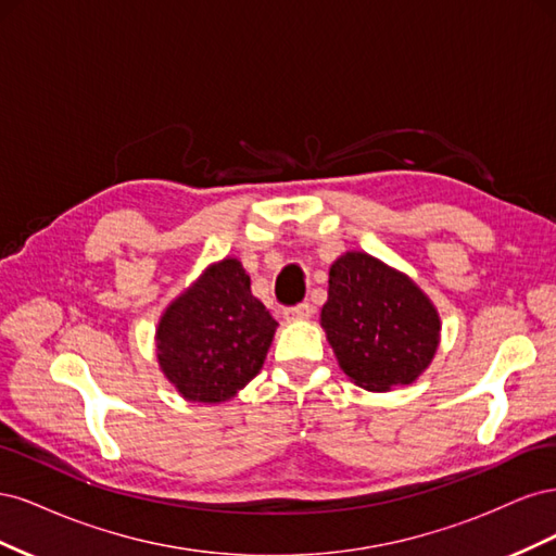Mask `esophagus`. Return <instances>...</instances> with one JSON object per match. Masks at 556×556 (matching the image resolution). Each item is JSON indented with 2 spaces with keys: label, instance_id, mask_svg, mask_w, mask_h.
<instances>
[{
  "label": "esophagus",
  "instance_id": "1",
  "mask_svg": "<svg viewBox=\"0 0 556 556\" xmlns=\"http://www.w3.org/2000/svg\"><path fill=\"white\" fill-rule=\"evenodd\" d=\"M282 315H285V319H288V323H299V319L313 317V306L308 304V301H304V304H296V306L285 308Z\"/></svg>",
  "mask_w": 556,
  "mask_h": 556
}]
</instances>
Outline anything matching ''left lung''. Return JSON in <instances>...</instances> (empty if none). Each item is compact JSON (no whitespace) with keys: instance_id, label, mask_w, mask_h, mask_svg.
<instances>
[{"instance_id":"8db88e82","label":"left lung","mask_w":556,"mask_h":556,"mask_svg":"<svg viewBox=\"0 0 556 556\" xmlns=\"http://www.w3.org/2000/svg\"><path fill=\"white\" fill-rule=\"evenodd\" d=\"M323 327L343 371L366 390L387 392L429 366L441 319L413 280L364 252H345L329 271Z\"/></svg>"}]
</instances>
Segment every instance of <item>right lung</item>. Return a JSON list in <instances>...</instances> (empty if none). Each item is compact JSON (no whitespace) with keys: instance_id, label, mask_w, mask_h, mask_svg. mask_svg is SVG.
<instances>
[{"instance_id":"right-lung-1","label":"right lung","mask_w":556,"mask_h":556,"mask_svg":"<svg viewBox=\"0 0 556 556\" xmlns=\"http://www.w3.org/2000/svg\"><path fill=\"white\" fill-rule=\"evenodd\" d=\"M276 327L241 262L225 260L166 308L157 362L185 399L220 403L260 374Z\"/></svg>"}]
</instances>
